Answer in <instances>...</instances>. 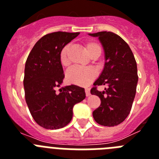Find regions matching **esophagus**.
Segmentation results:
<instances>
[{
  "label": "esophagus",
  "instance_id": "1",
  "mask_svg": "<svg viewBox=\"0 0 159 159\" xmlns=\"http://www.w3.org/2000/svg\"><path fill=\"white\" fill-rule=\"evenodd\" d=\"M85 93H86V95L87 96H89L90 95H91V93H90V89L89 88H85Z\"/></svg>",
  "mask_w": 159,
  "mask_h": 159
}]
</instances>
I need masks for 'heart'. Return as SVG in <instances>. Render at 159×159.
I'll return each mask as SVG.
<instances>
[{"label":"heart","mask_w":159,"mask_h":159,"mask_svg":"<svg viewBox=\"0 0 159 159\" xmlns=\"http://www.w3.org/2000/svg\"><path fill=\"white\" fill-rule=\"evenodd\" d=\"M84 46L91 57H99V55L102 52L101 46L95 40H88L84 43ZM69 45H65L60 52V63L64 67L69 64ZM95 77L96 71L92 67H73L66 73V79L67 82L78 86H87L95 80Z\"/></svg>","instance_id":"heart-1"}]
</instances>
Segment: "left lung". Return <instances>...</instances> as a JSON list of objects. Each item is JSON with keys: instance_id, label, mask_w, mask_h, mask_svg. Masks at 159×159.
Wrapping results in <instances>:
<instances>
[{"instance_id": "1", "label": "left lung", "mask_w": 159, "mask_h": 159, "mask_svg": "<svg viewBox=\"0 0 159 159\" xmlns=\"http://www.w3.org/2000/svg\"><path fill=\"white\" fill-rule=\"evenodd\" d=\"M98 36L105 52V65L99 79L94 83L91 94L99 97L100 106L93 111L96 123L114 127L128 116L136 93L138 71L135 59L127 42L111 32L90 34ZM104 85V91L97 87Z\"/></svg>"}]
</instances>
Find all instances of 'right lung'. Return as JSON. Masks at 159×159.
<instances>
[{"label":"right lung","instance_id":"add662e5","mask_svg":"<svg viewBox=\"0 0 159 159\" xmlns=\"http://www.w3.org/2000/svg\"><path fill=\"white\" fill-rule=\"evenodd\" d=\"M79 34L56 32L43 36L32 48L25 63V100L32 118L43 128L65 127L72 119L74 105L86 97L84 88L75 85L56 91L64 78L60 51Z\"/></svg>","mask_w":159,"mask_h":159}]
</instances>
